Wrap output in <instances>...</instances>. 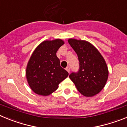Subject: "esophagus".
<instances>
[{"label":"esophagus","instance_id":"34e87169","mask_svg":"<svg viewBox=\"0 0 127 127\" xmlns=\"http://www.w3.org/2000/svg\"><path fill=\"white\" fill-rule=\"evenodd\" d=\"M65 69L66 70H67V71L69 73V72H70V67H69V66H67V67L65 68Z\"/></svg>","mask_w":127,"mask_h":127}]
</instances>
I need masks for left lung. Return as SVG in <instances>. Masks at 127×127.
<instances>
[{"mask_svg":"<svg viewBox=\"0 0 127 127\" xmlns=\"http://www.w3.org/2000/svg\"><path fill=\"white\" fill-rule=\"evenodd\" d=\"M68 42L77 54L79 64L78 71L72 72L69 77L82 95L92 97L106 83L109 74L106 63L90 42L74 39H69Z\"/></svg>","mask_w":127,"mask_h":127,"instance_id":"left-lung-1","label":"left lung"}]
</instances>
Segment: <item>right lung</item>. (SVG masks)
<instances>
[{"label": "right lung", "instance_id": "add662e5", "mask_svg": "<svg viewBox=\"0 0 127 127\" xmlns=\"http://www.w3.org/2000/svg\"><path fill=\"white\" fill-rule=\"evenodd\" d=\"M64 44L61 39L45 41L32 53L27 67L26 76L29 86L35 94L43 96L50 95L69 75L60 66L56 55Z\"/></svg>", "mask_w": 127, "mask_h": 127}]
</instances>
